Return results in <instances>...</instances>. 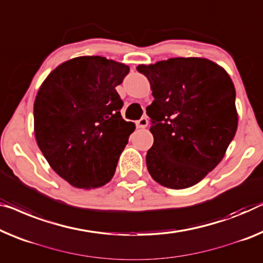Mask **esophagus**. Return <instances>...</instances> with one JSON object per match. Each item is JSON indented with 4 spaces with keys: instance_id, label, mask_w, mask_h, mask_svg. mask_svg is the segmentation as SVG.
<instances>
[{
    "instance_id": "obj_1",
    "label": "esophagus",
    "mask_w": 263,
    "mask_h": 263,
    "mask_svg": "<svg viewBox=\"0 0 263 263\" xmlns=\"http://www.w3.org/2000/svg\"><path fill=\"white\" fill-rule=\"evenodd\" d=\"M147 124H148V120H147L146 118H145V117H142V118H140V119L136 123L137 127H138V128H145V127L147 126Z\"/></svg>"
}]
</instances>
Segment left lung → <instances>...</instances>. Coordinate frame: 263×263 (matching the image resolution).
Returning a JSON list of instances; mask_svg holds the SVG:
<instances>
[{"label":"left lung","mask_w":263,"mask_h":263,"mask_svg":"<svg viewBox=\"0 0 263 263\" xmlns=\"http://www.w3.org/2000/svg\"><path fill=\"white\" fill-rule=\"evenodd\" d=\"M155 100L146 108L154 145L148 174L160 185L186 189L218 165L237 130L229 74L203 58H172L139 65Z\"/></svg>","instance_id":"left-lung-1"}]
</instances>
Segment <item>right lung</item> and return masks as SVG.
I'll use <instances>...</instances> for the list:
<instances>
[{
	"label": "right lung",
	"instance_id": "obj_1",
	"mask_svg": "<svg viewBox=\"0 0 263 263\" xmlns=\"http://www.w3.org/2000/svg\"><path fill=\"white\" fill-rule=\"evenodd\" d=\"M130 67L103 57L70 59L50 72L34 101L36 143L52 169L80 189L111 181L135 124L116 87Z\"/></svg>",
	"mask_w": 263,
	"mask_h": 263
}]
</instances>
